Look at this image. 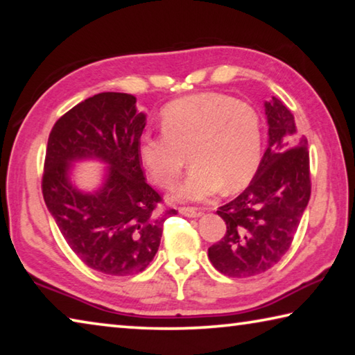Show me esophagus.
Here are the masks:
<instances>
[{
	"label": "esophagus",
	"mask_w": 355,
	"mask_h": 355,
	"mask_svg": "<svg viewBox=\"0 0 355 355\" xmlns=\"http://www.w3.org/2000/svg\"><path fill=\"white\" fill-rule=\"evenodd\" d=\"M178 211H180V214L186 216V218H199V216L202 214L200 209L191 208V207H183V208H180Z\"/></svg>",
	"instance_id": "1"
}]
</instances>
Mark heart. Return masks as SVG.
I'll return each mask as SVG.
<instances>
[{
    "label": "heart",
    "mask_w": 355,
    "mask_h": 355,
    "mask_svg": "<svg viewBox=\"0 0 355 355\" xmlns=\"http://www.w3.org/2000/svg\"><path fill=\"white\" fill-rule=\"evenodd\" d=\"M163 135H144L137 147L153 182L171 189L188 153L191 171L173 191L177 202H200L225 188L248 186L261 163V119L249 103L218 92L180 98L161 112Z\"/></svg>",
    "instance_id": "heart-1"
}]
</instances>
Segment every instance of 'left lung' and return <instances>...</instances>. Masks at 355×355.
Returning a JSON list of instances; mask_svg holds the SVG:
<instances>
[{
	"instance_id": "obj_1",
	"label": "left lung",
	"mask_w": 355,
	"mask_h": 355,
	"mask_svg": "<svg viewBox=\"0 0 355 355\" xmlns=\"http://www.w3.org/2000/svg\"><path fill=\"white\" fill-rule=\"evenodd\" d=\"M268 148L254 180L235 200L218 209L227 224L208 258L220 274L250 277L271 269L290 249L310 200L307 137L279 98L264 101Z\"/></svg>"
}]
</instances>
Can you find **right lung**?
<instances>
[{"label":"right lung","instance_id":"obj_1","mask_svg":"<svg viewBox=\"0 0 355 355\" xmlns=\"http://www.w3.org/2000/svg\"><path fill=\"white\" fill-rule=\"evenodd\" d=\"M146 123L135 95L103 92L65 112L48 137L45 205L71 250L107 275L142 272L158 252L166 218L177 213L153 211L161 197L147 184L137 155ZM83 160L105 166L92 191L73 178Z\"/></svg>","mask_w":355,"mask_h":355}]
</instances>
